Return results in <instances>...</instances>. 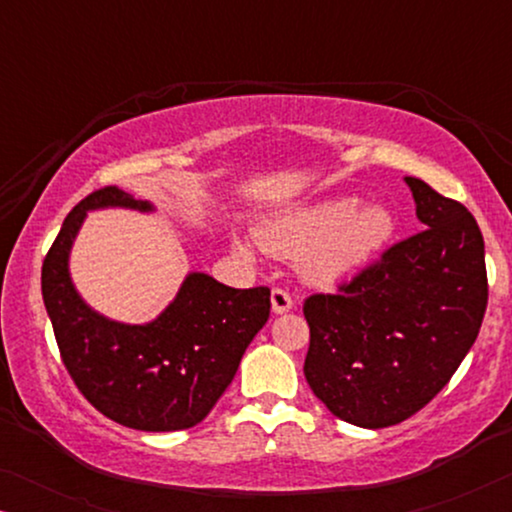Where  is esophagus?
I'll return each instance as SVG.
<instances>
[{
  "label": "esophagus",
  "instance_id": "1",
  "mask_svg": "<svg viewBox=\"0 0 512 512\" xmlns=\"http://www.w3.org/2000/svg\"><path fill=\"white\" fill-rule=\"evenodd\" d=\"M270 300H272V312H275V314H284L293 307L291 293L286 289H279V286H277V289H272Z\"/></svg>",
  "mask_w": 512,
  "mask_h": 512
}]
</instances>
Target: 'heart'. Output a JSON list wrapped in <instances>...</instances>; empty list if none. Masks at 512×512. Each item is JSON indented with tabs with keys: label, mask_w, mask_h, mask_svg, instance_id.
<instances>
[{
	"label": "heart",
	"mask_w": 512,
	"mask_h": 512,
	"mask_svg": "<svg viewBox=\"0 0 512 512\" xmlns=\"http://www.w3.org/2000/svg\"><path fill=\"white\" fill-rule=\"evenodd\" d=\"M391 235L387 209L354 200H326L272 219L258 230V242L270 254L298 258L303 275L314 284H333L366 265ZM251 256L249 244H237Z\"/></svg>",
	"instance_id": "1"
}]
</instances>
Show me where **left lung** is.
<instances>
[{"label": "left lung", "mask_w": 512, "mask_h": 512, "mask_svg": "<svg viewBox=\"0 0 512 512\" xmlns=\"http://www.w3.org/2000/svg\"><path fill=\"white\" fill-rule=\"evenodd\" d=\"M422 230L391 244L335 293H312L305 377L342 422L384 429L450 382L487 310L485 240L473 214L405 177Z\"/></svg>", "instance_id": "1"}]
</instances>
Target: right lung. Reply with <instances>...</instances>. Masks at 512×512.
Listing matches in <instances>:
<instances>
[{
    "label": "right lung",
    "instance_id": "right-lung-1",
    "mask_svg": "<svg viewBox=\"0 0 512 512\" xmlns=\"http://www.w3.org/2000/svg\"><path fill=\"white\" fill-rule=\"evenodd\" d=\"M97 207L151 209L104 186L67 214L41 265V296L60 359L95 410L137 431H181L209 415L270 317V289H230L193 272L174 303L144 326L100 317L79 298L67 256L83 216Z\"/></svg>",
    "mask_w": 512,
    "mask_h": 512
}]
</instances>
